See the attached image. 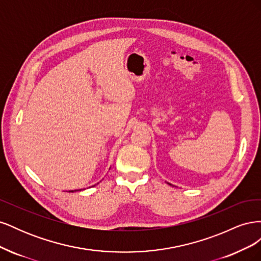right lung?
<instances>
[{
    "mask_svg": "<svg viewBox=\"0 0 261 261\" xmlns=\"http://www.w3.org/2000/svg\"><path fill=\"white\" fill-rule=\"evenodd\" d=\"M72 192H73V191H72Z\"/></svg>",
    "mask_w": 261,
    "mask_h": 261,
    "instance_id": "right-lung-1",
    "label": "right lung"
}]
</instances>
